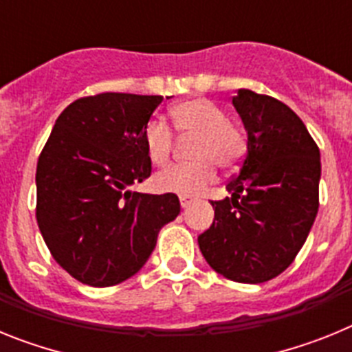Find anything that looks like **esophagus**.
<instances>
[{"label": "esophagus", "instance_id": "1", "mask_svg": "<svg viewBox=\"0 0 352 352\" xmlns=\"http://www.w3.org/2000/svg\"><path fill=\"white\" fill-rule=\"evenodd\" d=\"M179 203H182V208L185 210V208H188L192 204V197H188V195H179Z\"/></svg>", "mask_w": 352, "mask_h": 352}]
</instances>
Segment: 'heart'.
Wrapping results in <instances>:
<instances>
[{
  "label": "heart",
  "mask_w": 352,
  "mask_h": 352,
  "mask_svg": "<svg viewBox=\"0 0 352 352\" xmlns=\"http://www.w3.org/2000/svg\"><path fill=\"white\" fill-rule=\"evenodd\" d=\"M174 130L182 138H195L190 149L192 164L162 170L155 188L178 195H197L214 182L217 169H234L247 149L245 133L227 121L226 113L206 98H190L170 107ZM144 149L151 164L166 166L173 153L174 138L160 120L148 121L142 132Z\"/></svg>",
  "instance_id": "heart-1"
}]
</instances>
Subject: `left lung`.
Returning <instances> with one entry per match:
<instances>
[{"mask_svg":"<svg viewBox=\"0 0 352 352\" xmlns=\"http://www.w3.org/2000/svg\"><path fill=\"white\" fill-rule=\"evenodd\" d=\"M247 130V155L227 183L231 197L211 201L214 219L199 236L211 268L229 280L261 284L298 256L319 210L321 153L298 114L273 96H232Z\"/></svg>","mask_w":352,"mask_h":352,"instance_id":"obj_1","label":"left lung"}]
</instances>
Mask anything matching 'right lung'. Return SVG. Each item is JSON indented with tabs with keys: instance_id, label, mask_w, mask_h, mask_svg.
Wrapping results in <instances>:
<instances>
[{
	"instance_id": "obj_1",
	"label": "right lung",
	"mask_w": 352,
	"mask_h": 352,
	"mask_svg": "<svg viewBox=\"0 0 352 352\" xmlns=\"http://www.w3.org/2000/svg\"><path fill=\"white\" fill-rule=\"evenodd\" d=\"M160 95L100 93L58 116L36 164V222L56 263L109 287L133 276L179 214L176 194L130 186L151 174L142 132Z\"/></svg>"
}]
</instances>
